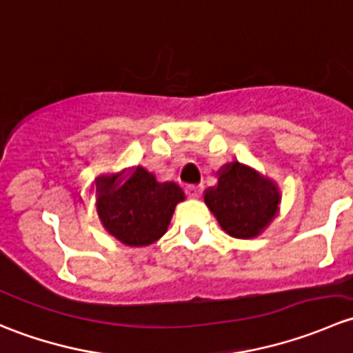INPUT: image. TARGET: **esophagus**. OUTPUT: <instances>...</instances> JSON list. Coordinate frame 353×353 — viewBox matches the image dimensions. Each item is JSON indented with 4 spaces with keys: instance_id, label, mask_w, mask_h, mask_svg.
Segmentation results:
<instances>
[{
    "instance_id": "34e87169",
    "label": "esophagus",
    "mask_w": 353,
    "mask_h": 353,
    "mask_svg": "<svg viewBox=\"0 0 353 353\" xmlns=\"http://www.w3.org/2000/svg\"><path fill=\"white\" fill-rule=\"evenodd\" d=\"M201 191H203V188L201 186H188L186 188V193H188V196L190 198H199V194H201Z\"/></svg>"
}]
</instances>
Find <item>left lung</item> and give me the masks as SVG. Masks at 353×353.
<instances>
[{
  "label": "left lung",
  "mask_w": 353,
  "mask_h": 353,
  "mask_svg": "<svg viewBox=\"0 0 353 353\" xmlns=\"http://www.w3.org/2000/svg\"><path fill=\"white\" fill-rule=\"evenodd\" d=\"M215 186L203 194L216 222L236 239H252L265 232L280 212L282 193L272 177L245 163H223Z\"/></svg>",
  "instance_id": "left-lung-1"
}]
</instances>
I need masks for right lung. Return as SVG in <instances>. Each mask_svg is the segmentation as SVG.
Returning <instances> with one entry per match:
<instances>
[{"label": "right lung", "instance_id": "1", "mask_svg": "<svg viewBox=\"0 0 353 353\" xmlns=\"http://www.w3.org/2000/svg\"><path fill=\"white\" fill-rule=\"evenodd\" d=\"M92 191L105 232L130 248L157 243L167 232L177 203L186 199L179 184L159 183L143 165L101 174Z\"/></svg>", "mask_w": 353, "mask_h": 353}]
</instances>
